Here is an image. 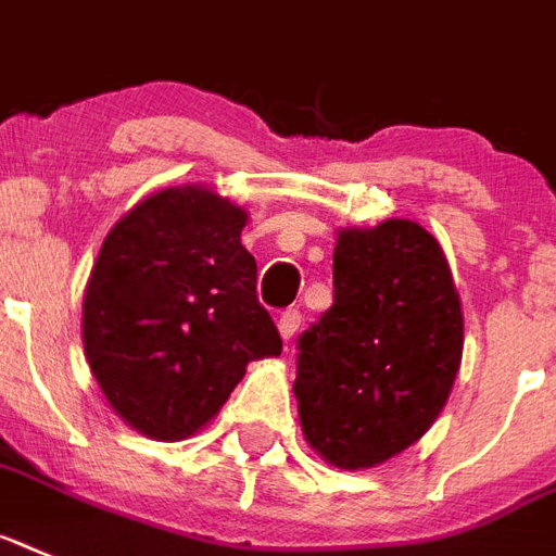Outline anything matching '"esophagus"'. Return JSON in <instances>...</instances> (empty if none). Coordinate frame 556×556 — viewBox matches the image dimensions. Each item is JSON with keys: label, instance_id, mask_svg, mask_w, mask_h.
<instances>
[{"label": "esophagus", "instance_id": "34e87169", "mask_svg": "<svg viewBox=\"0 0 556 556\" xmlns=\"http://www.w3.org/2000/svg\"><path fill=\"white\" fill-rule=\"evenodd\" d=\"M298 327H301V312L298 309L281 312V318H278V332H281L283 341H289V338L298 332Z\"/></svg>", "mask_w": 556, "mask_h": 556}]
</instances>
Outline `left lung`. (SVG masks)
<instances>
[{
    "label": "left lung",
    "mask_w": 556,
    "mask_h": 556,
    "mask_svg": "<svg viewBox=\"0 0 556 556\" xmlns=\"http://www.w3.org/2000/svg\"><path fill=\"white\" fill-rule=\"evenodd\" d=\"M334 304L298 355V417L338 469H371L424 438L463 361V309L438 238L417 222L338 229Z\"/></svg>",
    "instance_id": "1"
}]
</instances>
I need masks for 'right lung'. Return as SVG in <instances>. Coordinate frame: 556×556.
Returning <instances> with one entry per match:
<instances>
[{
  "label": "right lung",
  "mask_w": 556,
  "mask_h": 556,
  "mask_svg": "<svg viewBox=\"0 0 556 556\" xmlns=\"http://www.w3.org/2000/svg\"><path fill=\"white\" fill-rule=\"evenodd\" d=\"M250 215L204 185L141 199L104 238L85 287L81 341L110 409L150 440L218 415L247 364L281 355L258 304Z\"/></svg>",
  "instance_id": "right-lung-1"
}]
</instances>
